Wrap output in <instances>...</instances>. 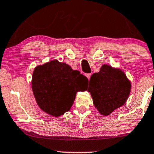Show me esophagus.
<instances>
[{
    "instance_id": "34e87169",
    "label": "esophagus",
    "mask_w": 154,
    "mask_h": 154,
    "mask_svg": "<svg viewBox=\"0 0 154 154\" xmlns=\"http://www.w3.org/2000/svg\"><path fill=\"white\" fill-rule=\"evenodd\" d=\"M86 77H88V79H90V77H91V74H86Z\"/></svg>"
}]
</instances>
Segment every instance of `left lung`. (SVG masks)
Returning a JSON list of instances; mask_svg holds the SVG:
<instances>
[{"mask_svg": "<svg viewBox=\"0 0 154 154\" xmlns=\"http://www.w3.org/2000/svg\"><path fill=\"white\" fill-rule=\"evenodd\" d=\"M131 88L123 72L104 64L99 72L91 76L88 90L95 107L102 115L107 116L126 102Z\"/></svg>", "mask_w": 154, "mask_h": 154, "instance_id": "1", "label": "left lung"}]
</instances>
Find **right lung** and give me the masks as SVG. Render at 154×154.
<instances>
[{"mask_svg": "<svg viewBox=\"0 0 154 154\" xmlns=\"http://www.w3.org/2000/svg\"><path fill=\"white\" fill-rule=\"evenodd\" d=\"M88 79L77 70L57 60L35 68L32 90L38 106L55 117L69 110L79 88H84Z\"/></svg>", "mask_w": 154, "mask_h": 154, "instance_id": "obj_1", "label": "right lung"}]
</instances>
